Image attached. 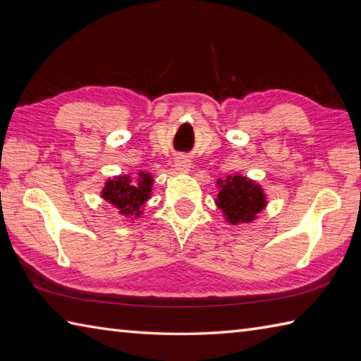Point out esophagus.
Masks as SVG:
<instances>
[{
	"instance_id": "obj_1",
	"label": "esophagus",
	"mask_w": 361,
	"mask_h": 361,
	"mask_svg": "<svg viewBox=\"0 0 361 361\" xmlns=\"http://www.w3.org/2000/svg\"><path fill=\"white\" fill-rule=\"evenodd\" d=\"M174 166H176V170H178L179 173H188L190 168H191L190 159H187L185 156H179L178 159L174 160Z\"/></svg>"
}]
</instances>
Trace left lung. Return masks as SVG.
Masks as SVG:
<instances>
[{"label":"left lung","instance_id":"8db88e82","mask_svg":"<svg viewBox=\"0 0 361 361\" xmlns=\"http://www.w3.org/2000/svg\"><path fill=\"white\" fill-rule=\"evenodd\" d=\"M221 187L216 205L231 224L251 223L259 212L263 210L267 200L262 188L243 176H227L226 180H218Z\"/></svg>","mask_w":361,"mask_h":361}]
</instances>
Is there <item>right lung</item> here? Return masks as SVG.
Masks as SVG:
<instances>
[{
  "mask_svg": "<svg viewBox=\"0 0 361 361\" xmlns=\"http://www.w3.org/2000/svg\"><path fill=\"white\" fill-rule=\"evenodd\" d=\"M140 179L132 182L129 176H120L114 180H107L102 197L114 204L123 215L140 216V207L149 200L152 178L148 173H140Z\"/></svg>",
  "mask_w": 361,
  "mask_h": 361,
  "instance_id": "add662e5",
  "label": "right lung"
}]
</instances>
